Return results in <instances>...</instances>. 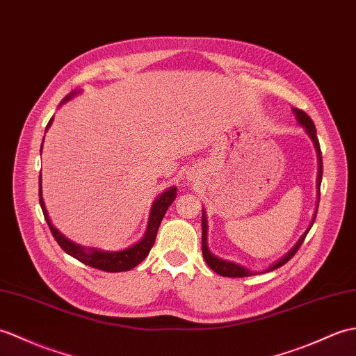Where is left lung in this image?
Masks as SVG:
<instances>
[{"label": "left lung", "mask_w": 356, "mask_h": 356, "mask_svg": "<svg viewBox=\"0 0 356 356\" xmlns=\"http://www.w3.org/2000/svg\"><path fill=\"white\" fill-rule=\"evenodd\" d=\"M294 113H296V117H297V120H299V122L302 124V126L307 127L308 135H309L311 139L314 140V145H316V150H317V153H318V167H320V170H318L317 184H318V186H320V184H321V176H323V161H321V150H320V144H318L316 126H314L312 120H311V118L308 117V115L305 113L303 111L294 109ZM314 221H316V217H314L309 229L312 227ZM309 229H308L307 232H305V235L299 239V243H297V244L293 247V249L284 256L282 259H279L276 264H273V266H271L267 271H271V270H276V268H279V267H282L284 264H286L288 261H290V259L293 258V256L296 254V252L299 250V247L302 245V243L305 241V236L308 235ZM206 234H208V225H206V217L203 216V217H202V252H203V258H204L206 264H208V266H209L213 271L218 273L220 276H226V277H245V276L253 275L252 271H249V270L241 267V266H236V264H234V262L222 261V259L217 258V256H213V254L209 252V249H208V243H206Z\"/></svg>", "instance_id": "1"}]
</instances>
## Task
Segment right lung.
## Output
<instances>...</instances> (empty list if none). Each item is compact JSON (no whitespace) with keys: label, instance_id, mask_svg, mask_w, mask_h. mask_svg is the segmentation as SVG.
<instances>
[{"label":"right lung","instance_id":"right-lung-1","mask_svg":"<svg viewBox=\"0 0 356 356\" xmlns=\"http://www.w3.org/2000/svg\"><path fill=\"white\" fill-rule=\"evenodd\" d=\"M76 94L72 92L71 95H68L65 98L63 102L70 100V98ZM53 122V118L49 120L48 126ZM177 195V188H170L168 191H165L158 200L153 203V208L150 212V220H148V226H147V232L145 236L140 239L139 243H136L135 245L129 247L126 250H121V252H102V250H95V249H90V250H85L83 247H80L77 244L71 243L70 239H66L59 230H57L53 225L51 221L48 218V213L45 209V204L42 200V191H40V176H39V202H40V208H42L44 212V217L48 222V227L51 230V234L54 236V239L57 241L62 249L71 254L72 258H76L77 261L83 262L85 266H89L92 268L97 270H102V271H107V273H118V271H127L131 270L134 267H136L139 262H143L148 253H150L152 247L156 241V235H158V229L161 226V221L165 216V212L170 208V204L175 202V198Z\"/></svg>","mask_w":356,"mask_h":356}]
</instances>
